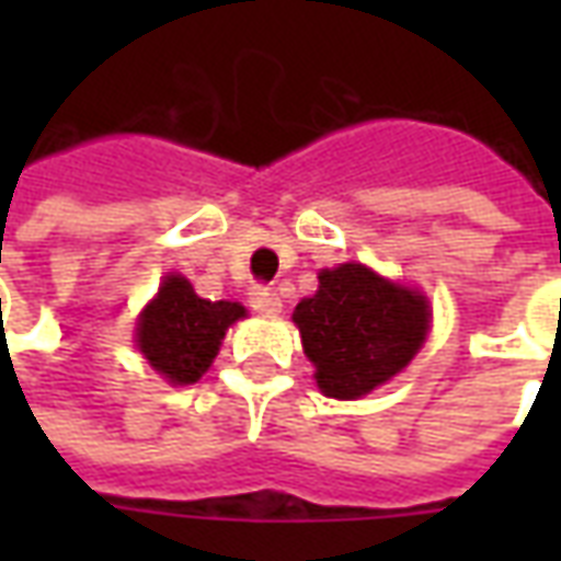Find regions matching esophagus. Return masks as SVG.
<instances>
[{
	"label": "esophagus",
	"mask_w": 561,
	"mask_h": 561,
	"mask_svg": "<svg viewBox=\"0 0 561 561\" xmlns=\"http://www.w3.org/2000/svg\"><path fill=\"white\" fill-rule=\"evenodd\" d=\"M249 304H252V309H255L257 316H279L282 312V300L279 294L273 291L270 285H255L252 291H249Z\"/></svg>",
	"instance_id": "1"
}]
</instances>
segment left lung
I'll return each mask as SVG.
<instances>
[{
    "label": "left lung",
    "mask_w": 561,
    "mask_h": 561,
    "mask_svg": "<svg viewBox=\"0 0 561 561\" xmlns=\"http://www.w3.org/2000/svg\"><path fill=\"white\" fill-rule=\"evenodd\" d=\"M318 388L357 400L400 373L423 345L430 309L417 291L381 279L364 264L318 276L316 297L294 309Z\"/></svg>",
    "instance_id": "left-lung-1"
}]
</instances>
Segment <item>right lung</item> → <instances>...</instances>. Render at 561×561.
<instances>
[{"instance_id": "obj_1", "label": "right lung", "mask_w": 561, "mask_h": 561, "mask_svg": "<svg viewBox=\"0 0 561 561\" xmlns=\"http://www.w3.org/2000/svg\"><path fill=\"white\" fill-rule=\"evenodd\" d=\"M245 309L228 300H204L183 276L161 282L159 297L138 321V345L152 369L173 385H192L207 373L219 352L225 330Z\"/></svg>"}]
</instances>
